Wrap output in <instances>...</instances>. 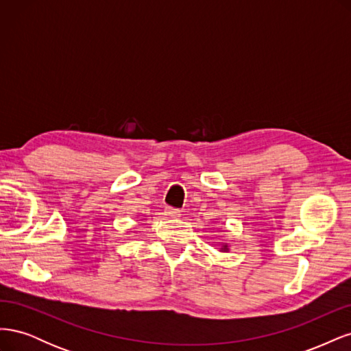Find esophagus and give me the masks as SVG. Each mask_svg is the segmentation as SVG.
<instances>
[{"label": "esophagus", "mask_w": 351, "mask_h": 351, "mask_svg": "<svg viewBox=\"0 0 351 351\" xmlns=\"http://www.w3.org/2000/svg\"><path fill=\"white\" fill-rule=\"evenodd\" d=\"M165 215L169 218H178L180 217V210L174 208H167L165 209Z\"/></svg>", "instance_id": "1"}]
</instances>
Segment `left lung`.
<instances>
[{
  "label": "left lung",
  "instance_id": "8db88e82",
  "mask_svg": "<svg viewBox=\"0 0 351 351\" xmlns=\"http://www.w3.org/2000/svg\"><path fill=\"white\" fill-rule=\"evenodd\" d=\"M219 252H224V253H228V252H230V246H228V243H222V246L219 247Z\"/></svg>",
  "mask_w": 351,
  "mask_h": 351
}]
</instances>
